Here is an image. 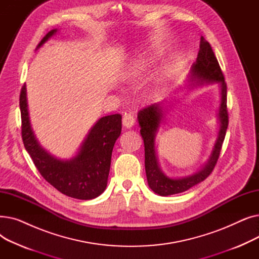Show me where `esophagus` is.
<instances>
[{"mask_svg": "<svg viewBox=\"0 0 259 259\" xmlns=\"http://www.w3.org/2000/svg\"><path fill=\"white\" fill-rule=\"evenodd\" d=\"M134 125V116L131 113H127L122 117V126L127 129L132 128Z\"/></svg>", "mask_w": 259, "mask_h": 259, "instance_id": "obj_1", "label": "esophagus"}]
</instances>
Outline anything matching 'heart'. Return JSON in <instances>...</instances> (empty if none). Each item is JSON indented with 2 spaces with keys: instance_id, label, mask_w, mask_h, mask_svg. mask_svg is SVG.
I'll return each instance as SVG.
<instances>
[{
  "instance_id": "obj_1",
  "label": "heart",
  "mask_w": 259,
  "mask_h": 259,
  "mask_svg": "<svg viewBox=\"0 0 259 259\" xmlns=\"http://www.w3.org/2000/svg\"><path fill=\"white\" fill-rule=\"evenodd\" d=\"M155 56H156L155 49H152L150 52L144 54V56L141 57L138 61H135L129 67H127V69L121 74L122 79L133 80L135 78L140 77L154 62ZM164 89H165L164 80L155 79L154 81H152V83H150L145 87L143 92L144 98L147 101H156L161 97L162 92H164Z\"/></svg>"
}]
</instances>
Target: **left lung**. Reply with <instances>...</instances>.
Here are the masks:
<instances>
[{
    "mask_svg": "<svg viewBox=\"0 0 259 259\" xmlns=\"http://www.w3.org/2000/svg\"><path fill=\"white\" fill-rule=\"evenodd\" d=\"M211 84H219L221 92V102L219 110H217V120H219L217 121L219 122L217 138L205 165L190 175L183 176V178H170L161 171L156 155V135L160 125L164 124L166 120L165 116L169 108L173 106V102H176L174 97L164 103L154 104L145 108L139 112V125L141 127V135L145 145V169L148 185L154 193L160 196H169L185 192L208 178L220 157L228 128L227 84L211 45L201 36L197 59L190 69L186 86L188 88H194Z\"/></svg>",
    "mask_w": 259,
    "mask_h": 259,
    "instance_id": "obj_1",
    "label": "left lung"
}]
</instances>
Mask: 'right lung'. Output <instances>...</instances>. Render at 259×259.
Returning <instances> with one entry per match:
<instances>
[{"label":"right lung","mask_w":259,"mask_h":259,"mask_svg":"<svg viewBox=\"0 0 259 259\" xmlns=\"http://www.w3.org/2000/svg\"><path fill=\"white\" fill-rule=\"evenodd\" d=\"M58 32L49 31L37 48ZM22 117V139L27 152L40 175L57 190L67 196L77 199H92L100 196L107 187L114 144L121 131V115L103 116L90 128L74 156L58 158L44 149L32 130L26 85L20 95Z\"/></svg>","instance_id":"right-lung-1"}]
</instances>
